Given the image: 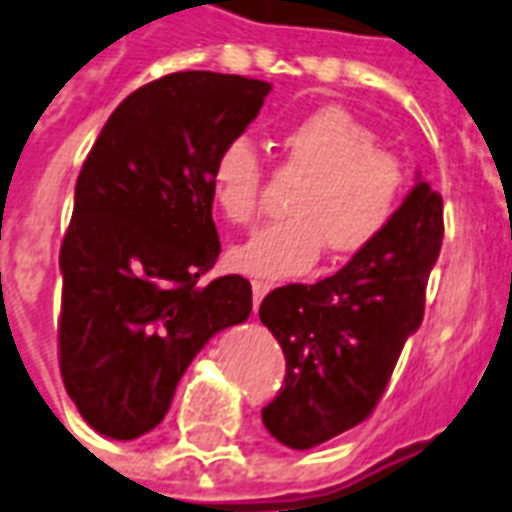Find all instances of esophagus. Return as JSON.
Returning <instances> with one entry per match:
<instances>
[{
    "label": "esophagus",
    "instance_id": "1",
    "mask_svg": "<svg viewBox=\"0 0 512 512\" xmlns=\"http://www.w3.org/2000/svg\"><path fill=\"white\" fill-rule=\"evenodd\" d=\"M268 290H271V287H268L265 282H252V303H255V311H257V306L263 303L265 295H268Z\"/></svg>",
    "mask_w": 512,
    "mask_h": 512
}]
</instances>
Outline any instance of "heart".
Listing matches in <instances>:
<instances>
[{
  "mask_svg": "<svg viewBox=\"0 0 512 512\" xmlns=\"http://www.w3.org/2000/svg\"><path fill=\"white\" fill-rule=\"evenodd\" d=\"M284 166L306 179L287 209L290 220L260 230L230 252L236 271L257 279H295L322 257L365 252L395 222L405 198V169L376 134L341 107L300 117L282 134ZM263 161L247 136L230 139L212 163V198L233 225L260 214Z\"/></svg>",
  "mask_w": 512,
  "mask_h": 512,
  "instance_id": "obj_1",
  "label": "heart"
}]
</instances>
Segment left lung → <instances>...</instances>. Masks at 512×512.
<instances>
[{
    "instance_id": "left-lung-1",
    "label": "left lung",
    "mask_w": 512,
    "mask_h": 512,
    "mask_svg": "<svg viewBox=\"0 0 512 512\" xmlns=\"http://www.w3.org/2000/svg\"><path fill=\"white\" fill-rule=\"evenodd\" d=\"M440 244L443 198L416 177L376 244L322 282L265 295L260 322L287 360L284 386L263 408L273 438L306 451L368 419L419 330Z\"/></svg>"
}]
</instances>
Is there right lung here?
I'll return each mask as SVG.
<instances>
[{
    "label": "right lung",
    "mask_w": 512,
    "mask_h": 512,
    "mask_svg": "<svg viewBox=\"0 0 512 512\" xmlns=\"http://www.w3.org/2000/svg\"><path fill=\"white\" fill-rule=\"evenodd\" d=\"M268 91L239 74H166L120 101L85 158L58 257V360L99 435L158 427L206 341L247 322V279L201 276L220 257L212 163Z\"/></svg>",
    "instance_id": "1"
}]
</instances>
